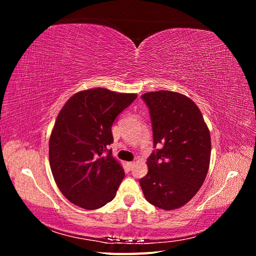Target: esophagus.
<instances>
[{"instance_id": "obj_1", "label": "esophagus", "mask_w": 256, "mask_h": 256, "mask_svg": "<svg viewBox=\"0 0 256 256\" xmlns=\"http://www.w3.org/2000/svg\"><path fill=\"white\" fill-rule=\"evenodd\" d=\"M134 161H131V162H127V168H129V170H131L134 168Z\"/></svg>"}]
</instances>
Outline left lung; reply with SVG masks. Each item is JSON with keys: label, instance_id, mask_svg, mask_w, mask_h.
<instances>
[{"label": "left lung", "instance_id": "left-lung-1", "mask_svg": "<svg viewBox=\"0 0 256 256\" xmlns=\"http://www.w3.org/2000/svg\"><path fill=\"white\" fill-rule=\"evenodd\" d=\"M150 109L154 150L148 172L140 180L147 202L164 210L180 208L196 194L205 180L212 144L210 134L198 106L176 92L143 94Z\"/></svg>", "mask_w": 256, "mask_h": 256}]
</instances>
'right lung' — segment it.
I'll list each match as a JSON object with an SVG mask.
<instances>
[{"instance_id": "right-lung-1", "label": "right lung", "mask_w": 256, "mask_h": 256, "mask_svg": "<svg viewBox=\"0 0 256 256\" xmlns=\"http://www.w3.org/2000/svg\"><path fill=\"white\" fill-rule=\"evenodd\" d=\"M136 98L99 88L76 92L62 108L50 136L49 161L69 202L92 210L115 198L125 172L108 150L111 128Z\"/></svg>"}]
</instances>
